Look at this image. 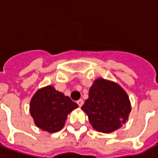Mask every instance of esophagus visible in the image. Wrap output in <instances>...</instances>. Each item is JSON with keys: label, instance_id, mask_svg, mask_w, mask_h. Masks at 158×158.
I'll use <instances>...</instances> for the list:
<instances>
[{"label": "esophagus", "instance_id": "34e87169", "mask_svg": "<svg viewBox=\"0 0 158 158\" xmlns=\"http://www.w3.org/2000/svg\"><path fill=\"white\" fill-rule=\"evenodd\" d=\"M77 104H78V106H80V107H81V106H83V104H84V101H83L82 99H80V100H78Z\"/></svg>", "mask_w": 158, "mask_h": 158}]
</instances>
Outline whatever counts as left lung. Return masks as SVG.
Returning a JSON list of instances; mask_svg holds the SVG:
<instances>
[{
	"label": "left lung",
	"instance_id": "1",
	"mask_svg": "<svg viewBox=\"0 0 158 158\" xmlns=\"http://www.w3.org/2000/svg\"><path fill=\"white\" fill-rule=\"evenodd\" d=\"M96 131L110 134L129 119L131 103L126 91L112 81L102 77L94 81L89 97L81 107Z\"/></svg>",
	"mask_w": 158,
	"mask_h": 158
}]
</instances>
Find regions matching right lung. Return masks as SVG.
<instances>
[{"label": "right lung", "mask_w": 158, "mask_h": 158, "mask_svg": "<svg viewBox=\"0 0 158 158\" xmlns=\"http://www.w3.org/2000/svg\"><path fill=\"white\" fill-rule=\"evenodd\" d=\"M78 105L52 85L35 92L29 103V112L35 125L44 131L56 133L64 127L68 115Z\"/></svg>", "instance_id": "add662e5"}]
</instances>
